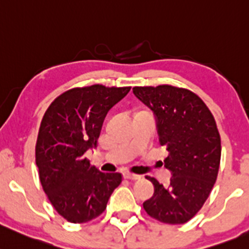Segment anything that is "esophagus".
I'll return each mask as SVG.
<instances>
[{"mask_svg": "<svg viewBox=\"0 0 249 249\" xmlns=\"http://www.w3.org/2000/svg\"><path fill=\"white\" fill-rule=\"evenodd\" d=\"M124 177L126 178V179L129 180H141V175H137V174H131V173H125Z\"/></svg>", "mask_w": 249, "mask_h": 249, "instance_id": "esophagus-1", "label": "esophagus"}]
</instances>
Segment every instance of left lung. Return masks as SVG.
<instances>
[{"instance_id":"obj_1","label":"left lung","mask_w":249,"mask_h":249,"mask_svg":"<svg viewBox=\"0 0 249 249\" xmlns=\"http://www.w3.org/2000/svg\"><path fill=\"white\" fill-rule=\"evenodd\" d=\"M132 90L155 116L160 144L169 153L164 167L172 173L167 187L146 177L154 195L143 208L163 223H186L208 199L218 174L221 137L214 118L199 96L185 88L162 85Z\"/></svg>"}]
</instances>
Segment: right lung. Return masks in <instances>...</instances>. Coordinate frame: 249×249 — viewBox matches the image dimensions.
<instances>
[{
    "mask_svg": "<svg viewBox=\"0 0 249 249\" xmlns=\"http://www.w3.org/2000/svg\"><path fill=\"white\" fill-rule=\"evenodd\" d=\"M131 87L72 88L46 109L36 144V163L44 192L56 211L71 223L100 216L120 173H103L91 166L86 151L96 148L107 112Z\"/></svg>",
    "mask_w": 249,
    "mask_h": 249,
    "instance_id": "1",
    "label": "right lung"
}]
</instances>
